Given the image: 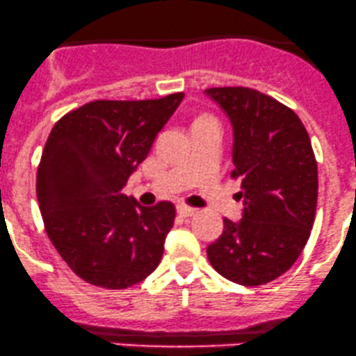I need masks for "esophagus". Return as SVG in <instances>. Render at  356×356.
<instances>
[{
  "label": "esophagus",
  "instance_id": "1",
  "mask_svg": "<svg viewBox=\"0 0 356 356\" xmlns=\"http://www.w3.org/2000/svg\"><path fill=\"white\" fill-rule=\"evenodd\" d=\"M177 212H178L181 217H192V216H195V213H197V209L188 207V205L179 204V205H177Z\"/></svg>",
  "mask_w": 356,
  "mask_h": 356
}]
</instances>
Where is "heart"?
Listing matches in <instances>:
<instances>
[{
  "label": "heart",
  "instance_id": "b5f03b06",
  "mask_svg": "<svg viewBox=\"0 0 356 356\" xmlns=\"http://www.w3.org/2000/svg\"><path fill=\"white\" fill-rule=\"evenodd\" d=\"M207 120H212V118H209V117H202V118H198L197 124H198V122H207Z\"/></svg>",
  "mask_w": 356,
  "mask_h": 356
}]
</instances>
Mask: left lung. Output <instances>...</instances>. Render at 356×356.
I'll return each mask as SVG.
<instances>
[{
    "instance_id": "obj_1",
    "label": "left lung",
    "mask_w": 356,
    "mask_h": 356,
    "mask_svg": "<svg viewBox=\"0 0 356 356\" xmlns=\"http://www.w3.org/2000/svg\"><path fill=\"white\" fill-rule=\"evenodd\" d=\"M232 124L231 177L241 181L243 219H224L207 256L217 273L256 286L297 261L316 217L317 163L311 139L293 110L244 86L209 88Z\"/></svg>"
}]
</instances>
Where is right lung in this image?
I'll return each mask as SVG.
<instances>
[{
	"label": "right lung",
	"mask_w": 356,
	"mask_h": 356,
	"mask_svg": "<svg viewBox=\"0 0 356 356\" xmlns=\"http://www.w3.org/2000/svg\"><path fill=\"white\" fill-rule=\"evenodd\" d=\"M183 97L90 102L49 134L37 170L42 219L57 253L88 284L127 289L161 261L175 205L143 207L122 188Z\"/></svg>",
	"instance_id": "add662e5"
}]
</instances>
